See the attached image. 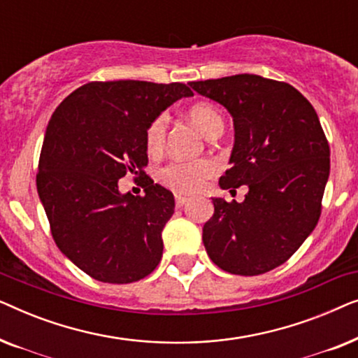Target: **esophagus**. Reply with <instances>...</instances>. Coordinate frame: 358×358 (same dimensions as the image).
Returning <instances> with one entry per match:
<instances>
[{
	"label": "esophagus",
	"mask_w": 358,
	"mask_h": 358,
	"mask_svg": "<svg viewBox=\"0 0 358 358\" xmlns=\"http://www.w3.org/2000/svg\"><path fill=\"white\" fill-rule=\"evenodd\" d=\"M189 202L187 197H182V195H176V207H184L185 203Z\"/></svg>",
	"instance_id": "34e87169"
}]
</instances>
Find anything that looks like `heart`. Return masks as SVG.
Wrapping results in <instances>:
<instances>
[{
    "instance_id": "obj_1",
    "label": "heart",
    "mask_w": 358,
    "mask_h": 358,
    "mask_svg": "<svg viewBox=\"0 0 358 358\" xmlns=\"http://www.w3.org/2000/svg\"><path fill=\"white\" fill-rule=\"evenodd\" d=\"M189 117L194 122V125L202 131L203 136H208L215 130L223 129V120L220 117L218 110L213 106L195 104L189 109ZM166 127H168V117L161 114L151 122L148 130L145 135L146 150L150 155H158L163 150L166 141ZM215 173V164L208 159H197V161H173L166 164L159 171L158 178L161 184L166 187L174 190L178 194H194L202 187L205 180Z\"/></svg>"
}]
</instances>
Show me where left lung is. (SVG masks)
<instances>
[{
    "mask_svg": "<svg viewBox=\"0 0 358 358\" xmlns=\"http://www.w3.org/2000/svg\"><path fill=\"white\" fill-rule=\"evenodd\" d=\"M189 85L233 117L231 168L220 187L248 185L243 202L212 197L203 246L229 273H266L288 261L320 220L331 166L320 119L288 83L244 73Z\"/></svg>",
    "mask_w": 358,
    "mask_h": 358,
    "instance_id": "left-lung-1",
    "label": "left lung"
}]
</instances>
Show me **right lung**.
Masks as SVG:
<instances>
[{"label":"right lung","instance_id":"1","mask_svg":"<svg viewBox=\"0 0 358 358\" xmlns=\"http://www.w3.org/2000/svg\"><path fill=\"white\" fill-rule=\"evenodd\" d=\"M190 96L182 83L92 81L53 112L37 192L58 249L96 280L131 283L159 264L174 195L145 173V135L166 107ZM125 173L144 179L145 196L120 194Z\"/></svg>","mask_w":358,"mask_h":358}]
</instances>
